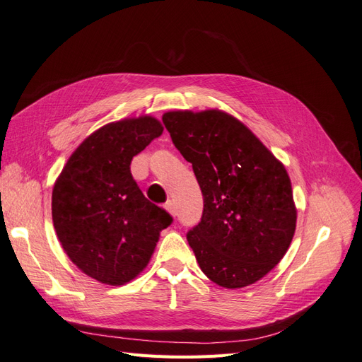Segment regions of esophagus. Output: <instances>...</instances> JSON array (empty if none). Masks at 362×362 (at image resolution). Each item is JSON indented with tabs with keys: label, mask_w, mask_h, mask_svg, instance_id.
<instances>
[{
	"label": "esophagus",
	"mask_w": 362,
	"mask_h": 362,
	"mask_svg": "<svg viewBox=\"0 0 362 362\" xmlns=\"http://www.w3.org/2000/svg\"><path fill=\"white\" fill-rule=\"evenodd\" d=\"M166 208H168V211H169L172 216H177V205H175V202H173L172 199H169V201L166 202Z\"/></svg>",
	"instance_id": "obj_1"
}]
</instances>
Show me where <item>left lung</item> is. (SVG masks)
Listing matches in <instances>:
<instances>
[{
  "mask_svg": "<svg viewBox=\"0 0 362 362\" xmlns=\"http://www.w3.org/2000/svg\"><path fill=\"white\" fill-rule=\"evenodd\" d=\"M163 124L202 192L201 222L187 233L201 270L225 288L266 276L286 255L296 229L286 168L223 112H169Z\"/></svg>",
  "mask_w": 362,
  "mask_h": 362,
  "instance_id": "left-lung-1",
  "label": "left lung"
}]
</instances>
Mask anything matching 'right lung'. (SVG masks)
Instances as JSON below:
<instances>
[{
    "mask_svg": "<svg viewBox=\"0 0 362 362\" xmlns=\"http://www.w3.org/2000/svg\"><path fill=\"white\" fill-rule=\"evenodd\" d=\"M163 134L157 119H125L100 128L75 149L52 190V222L62 247L90 278L122 284L144 270L160 231L173 218L145 198L131 160Z\"/></svg>",
    "mask_w": 362,
    "mask_h": 362,
    "instance_id": "right-lung-1",
    "label": "right lung"
}]
</instances>
